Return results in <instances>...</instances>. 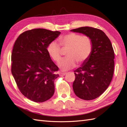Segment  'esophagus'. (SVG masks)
Instances as JSON below:
<instances>
[{
    "label": "esophagus",
    "mask_w": 127,
    "mask_h": 127,
    "mask_svg": "<svg viewBox=\"0 0 127 127\" xmlns=\"http://www.w3.org/2000/svg\"><path fill=\"white\" fill-rule=\"evenodd\" d=\"M66 74H67L66 72H61L59 75H60V76H65Z\"/></svg>",
    "instance_id": "obj_1"
}]
</instances>
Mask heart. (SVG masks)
Here are the masks:
<instances>
[{
	"label": "heart",
	"mask_w": 127,
	"mask_h": 127,
	"mask_svg": "<svg viewBox=\"0 0 127 127\" xmlns=\"http://www.w3.org/2000/svg\"><path fill=\"white\" fill-rule=\"evenodd\" d=\"M59 44L63 48H68L66 58L61 59L57 65L62 71H67L74 68L76 62L82 64L90 58L93 50V43L90 37L70 33L62 36ZM48 55L53 61H58L61 57V48L58 43L52 41L47 47Z\"/></svg>",
	"instance_id": "obj_1"
}]
</instances>
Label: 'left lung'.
<instances>
[{"mask_svg":"<svg viewBox=\"0 0 127 127\" xmlns=\"http://www.w3.org/2000/svg\"><path fill=\"white\" fill-rule=\"evenodd\" d=\"M70 31L88 36L92 41L90 58L74 71L72 88L79 98L94 99L104 92L112 79L115 54L111 42L104 32L96 28L83 27Z\"/></svg>","mask_w":127,"mask_h":127,"instance_id":"obj_1","label":"left lung"}]
</instances>
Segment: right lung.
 I'll list each match as a JSON object with an SVG mask.
<instances>
[{
  "instance_id": "1",
  "label": "right lung",
  "mask_w": 127,
  "mask_h": 127,
  "mask_svg": "<svg viewBox=\"0 0 127 127\" xmlns=\"http://www.w3.org/2000/svg\"><path fill=\"white\" fill-rule=\"evenodd\" d=\"M61 34L58 31L36 28L23 32L13 45L11 72L19 90L28 99L42 102L55 92L58 68L47 51L48 45Z\"/></svg>"
}]
</instances>
